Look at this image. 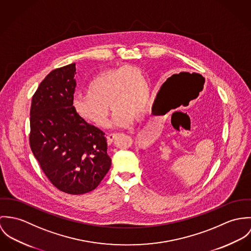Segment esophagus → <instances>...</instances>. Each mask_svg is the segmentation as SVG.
Returning a JSON list of instances; mask_svg holds the SVG:
<instances>
[{"mask_svg":"<svg viewBox=\"0 0 251 251\" xmlns=\"http://www.w3.org/2000/svg\"><path fill=\"white\" fill-rule=\"evenodd\" d=\"M118 134L117 133H112V134H109L108 136H107V140H108V143L109 144H112V141H113V139L116 138V136H117Z\"/></svg>","mask_w":251,"mask_h":251,"instance_id":"obj_1","label":"esophagus"}]
</instances>
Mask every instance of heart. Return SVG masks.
Segmentation results:
<instances>
[{"mask_svg":"<svg viewBox=\"0 0 251 251\" xmlns=\"http://www.w3.org/2000/svg\"><path fill=\"white\" fill-rule=\"evenodd\" d=\"M149 84L139 67L128 65L99 73L88 83L85 92L76 96L73 108L84 121L98 127L110 122V106L114 109L113 123L126 127L136 114L146 111Z\"/></svg>","mask_w":251,"mask_h":251,"instance_id":"b5f03b06","label":"heart"}]
</instances>
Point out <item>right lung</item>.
Instances as JSON below:
<instances>
[{"instance_id": "obj_1", "label": "right lung", "mask_w": 251, "mask_h": 251, "mask_svg": "<svg viewBox=\"0 0 251 251\" xmlns=\"http://www.w3.org/2000/svg\"><path fill=\"white\" fill-rule=\"evenodd\" d=\"M76 64L51 71L31 99L29 145L44 174L59 191L83 195L97 188L112 160L105 133L73 108Z\"/></svg>"}]
</instances>
